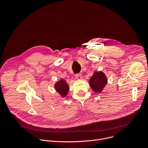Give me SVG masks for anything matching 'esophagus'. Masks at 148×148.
<instances>
[{
	"instance_id": "34e87169",
	"label": "esophagus",
	"mask_w": 148,
	"mask_h": 148,
	"mask_svg": "<svg viewBox=\"0 0 148 148\" xmlns=\"http://www.w3.org/2000/svg\"><path fill=\"white\" fill-rule=\"evenodd\" d=\"M75 78L78 79H80L82 78V75L81 74H77L75 75Z\"/></svg>"
}]
</instances>
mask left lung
<instances>
[{"mask_svg": "<svg viewBox=\"0 0 148 148\" xmlns=\"http://www.w3.org/2000/svg\"><path fill=\"white\" fill-rule=\"evenodd\" d=\"M107 83V78L105 74L101 72H95L90 79L91 88L95 92H101Z\"/></svg>", "mask_w": 148, "mask_h": 148, "instance_id": "left-lung-1", "label": "left lung"}]
</instances>
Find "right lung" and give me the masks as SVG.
Instances as JSON below:
<instances>
[{
  "label": "right lung",
  "instance_id": "1",
  "mask_svg": "<svg viewBox=\"0 0 148 148\" xmlns=\"http://www.w3.org/2000/svg\"><path fill=\"white\" fill-rule=\"evenodd\" d=\"M55 88L57 91L59 92L62 97H65L67 94L69 89V86L67 83L62 79L56 83Z\"/></svg>",
  "mask_w": 148,
  "mask_h": 148
}]
</instances>
